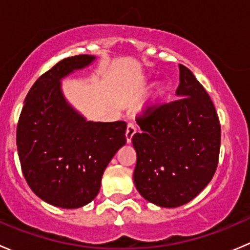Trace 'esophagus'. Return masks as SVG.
I'll list each match as a JSON object with an SVG mask.
<instances>
[{
	"instance_id": "obj_1",
	"label": "esophagus",
	"mask_w": 250,
	"mask_h": 250,
	"mask_svg": "<svg viewBox=\"0 0 250 250\" xmlns=\"http://www.w3.org/2000/svg\"><path fill=\"white\" fill-rule=\"evenodd\" d=\"M137 133V127H135L133 123H128L127 125V130H125V138H127V143L129 144L132 141L133 135Z\"/></svg>"
}]
</instances>
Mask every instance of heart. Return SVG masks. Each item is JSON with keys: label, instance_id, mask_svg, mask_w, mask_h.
Listing matches in <instances>:
<instances>
[{"label": "heart", "instance_id": "heart-1", "mask_svg": "<svg viewBox=\"0 0 250 250\" xmlns=\"http://www.w3.org/2000/svg\"><path fill=\"white\" fill-rule=\"evenodd\" d=\"M166 94V85L163 83H157L155 87L152 88L151 90V94H150V102L152 104H156L157 102H160Z\"/></svg>", "mask_w": 250, "mask_h": 250}]
</instances>
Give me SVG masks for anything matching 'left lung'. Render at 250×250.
Listing matches in <instances>:
<instances>
[{
  "instance_id": "1",
  "label": "left lung",
  "mask_w": 250,
  "mask_h": 250,
  "mask_svg": "<svg viewBox=\"0 0 250 250\" xmlns=\"http://www.w3.org/2000/svg\"><path fill=\"white\" fill-rule=\"evenodd\" d=\"M179 99L146 107L137 117L141 133L132 138L135 188L166 208L190 202L208 185L220 152V122L210 97L188 67L179 64Z\"/></svg>"
}]
</instances>
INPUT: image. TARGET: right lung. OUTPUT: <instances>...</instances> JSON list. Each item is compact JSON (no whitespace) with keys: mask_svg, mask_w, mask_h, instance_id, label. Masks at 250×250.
Returning <instances> with one entry per match:
<instances>
[{"mask_svg":"<svg viewBox=\"0 0 250 250\" xmlns=\"http://www.w3.org/2000/svg\"><path fill=\"white\" fill-rule=\"evenodd\" d=\"M94 59L75 55L44 72L27 93L18 122V155L25 180L41 200L60 208L92 202L105 168L127 141V123L85 121L62 95L60 80Z\"/></svg>","mask_w":250,"mask_h":250,"instance_id":"1","label":"right lung"}]
</instances>
